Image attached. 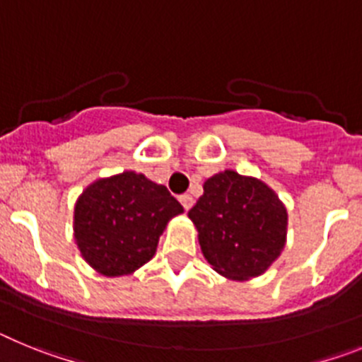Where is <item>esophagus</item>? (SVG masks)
<instances>
[{"instance_id":"obj_1","label":"esophagus","mask_w":362,"mask_h":362,"mask_svg":"<svg viewBox=\"0 0 362 362\" xmlns=\"http://www.w3.org/2000/svg\"><path fill=\"white\" fill-rule=\"evenodd\" d=\"M180 204H182V206H184L185 211H189L191 207H193L194 200H193V197H191V194H182V197H180Z\"/></svg>"}]
</instances>
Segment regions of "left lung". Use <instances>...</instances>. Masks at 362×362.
<instances>
[{
    "label": "left lung",
    "instance_id": "left-lung-1",
    "mask_svg": "<svg viewBox=\"0 0 362 362\" xmlns=\"http://www.w3.org/2000/svg\"><path fill=\"white\" fill-rule=\"evenodd\" d=\"M187 215L206 260L231 281L262 275L286 244L288 213L275 191L231 169L204 182Z\"/></svg>",
    "mask_w": 362,
    "mask_h": 362
}]
</instances>
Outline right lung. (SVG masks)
Returning a JSON list of instances; mask_svg holds the SVG:
<instances>
[{"label":"right lung","mask_w":362,"mask_h":362,"mask_svg":"<svg viewBox=\"0 0 362 362\" xmlns=\"http://www.w3.org/2000/svg\"><path fill=\"white\" fill-rule=\"evenodd\" d=\"M184 207L142 173L124 171L87 185L74 206V240L90 268L105 276L136 272Z\"/></svg>","instance_id":"right-lung-1"}]
</instances>
